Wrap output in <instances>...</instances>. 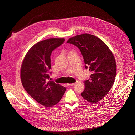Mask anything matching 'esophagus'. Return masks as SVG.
Masks as SVG:
<instances>
[{"mask_svg": "<svg viewBox=\"0 0 135 135\" xmlns=\"http://www.w3.org/2000/svg\"><path fill=\"white\" fill-rule=\"evenodd\" d=\"M75 84V83H71V84H69V83H67V85L68 86H73Z\"/></svg>", "mask_w": 135, "mask_h": 135, "instance_id": "1", "label": "esophagus"}]
</instances>
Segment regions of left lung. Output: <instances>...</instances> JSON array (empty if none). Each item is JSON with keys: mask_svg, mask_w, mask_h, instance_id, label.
I'll return each instance as SVG.
<instances>
[{"mask_svg": "<svg viewBox=\"0 0 135 135\" xmlns=\"http://www.w3.org/2000/svg\"><path fill=\"white\" fill-rule=\"evenodd\" d=\"M67 43L77 46L83 57L85 67L91 72L84 81L82 97L91 103L103 99L113 86L116 76L115 58L108 46L95 36L84 33L69 39Z\"/></svg>", "mask_w": 135, "mask_h": 135, "instance_id": "obj_1", "label": "left lung"}]
</instances>
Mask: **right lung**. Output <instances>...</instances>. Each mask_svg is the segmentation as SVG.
Wrapping results in <instances>:
<instances>
[{"mask_svg": "<svg viewBox=\"0 0 135 135\" xmlns=\"http://www.w3.org/2000/svg\"><path fill=\"white\" fill-rule=\"evenodd\" d=\"M64 38H51L33 45L26 54L21 68V79L26 91L36 102L45 107H52L61 99L66 88L47 81L51 69L52 51L61 45Z\"/></svg>", "mask_w": 135, "mask_h": 135, "instance_id": "1", "label": "right lung"}]
</instances>
